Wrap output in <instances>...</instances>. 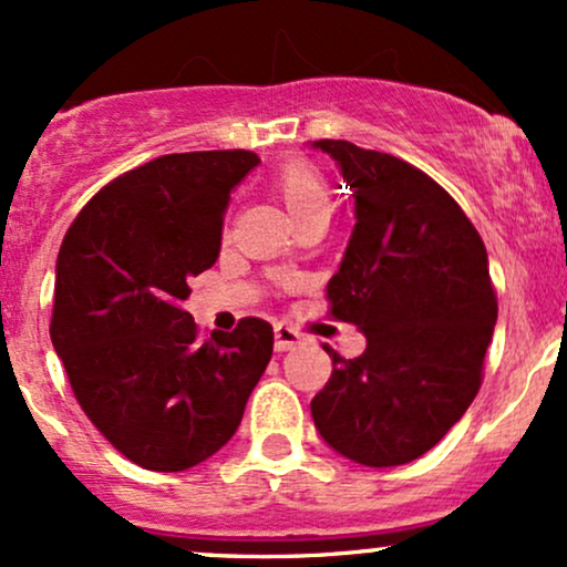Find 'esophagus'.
I'll return each mask as SVG.
<instances>
[{"label":"esophagus","mask_w":567,"mask_h":567,"mask_svg":"<svg viewBox=\"0 0 567 567\" xmlns=\"http://www.w3.org/2000/svg\"><path fill=\"white\" fill-rule=\"evenodd\" d=\"M301 341H303V336L298 333L296 328H290V324H285V322L275 324V347H277V351H290V349L301 347Z\"/></svg>","instance_id":"34e87169"}]
</instances>
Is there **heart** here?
I'll list each match as a JSON object with an SVG mask.
<instances>
[{
    "label": "heart",
    "mask_w": 567,
    "mask_h": 567,
    "mask_svg": "<svg viewBox=\"0 0 567 567\" xmlns=\"http://www.w3.org/2000/svg\"><path fill=\"white\" fill-rule=\"evenodd\" d=\"M275 188L296 220L330 207V188L324 184L322 173L315 165H309V162H290V165H285L277 173Z\"/></svg>",
    "instance_id": "1"
}]
</instances>
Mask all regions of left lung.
<instances>
[{
  "instance_id": "1",
  "label": "left lung",
  "mask_w": 567,
  "mask_h": 567,
  "mask_svg": "<svg viewBox=\"0 0 567 567\" xmlns=\"http://www.w3.org/2000/svg\"><path fill=\"white\" fill-rule=\"evenodd\" d=\"M354 194V231L328 282L330 317L368 338L333 357L311 419L333 451L400 466L445 437L483 383L498 317L485 243L458 202L405 159L349 141H315Z\"/></svg>"
}]
</instances>
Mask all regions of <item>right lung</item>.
<instances>
[{
	"instance_id": "add662e5",
	"label": "right lung",
	"mask_w": 567,
	"mask_h": 567,
	"mask_svg": "<svg viewBox=\"0 0 567 567\" xmlns=\"http://www.w3.org/2000/svg\"><path fill=\"white\" fill-rule=\"evenodd\" d=\"M258 162L245 148L165 154L103 186L61 243L50 338L84 415L143 470L218 453L271 360L266 320L202 338L184 309L188 277L220 252L231 188Z\"/></svg>"
}]
</instances>
